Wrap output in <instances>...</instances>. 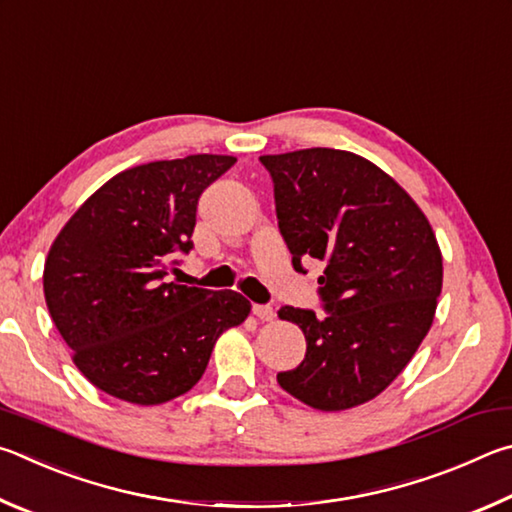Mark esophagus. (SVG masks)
Listing matches in <instances>:
<instances>
[{
    "mask_svg": "<svg viewBox=\"0 0 512 512\" xmlns=\"http://www.w3.org/2000/svg\"><path fill=\"white\" fill-rule=\"evenodd\" d=\"M254 315L261 319V321H272L274 317H276V312H274V308H270V306H261V303H256L254 306Z\"/></svg>",
    "mask_w": 512,
    "mask_h": 512,
    "instance_id": "34e87169",
    "label": "esophagus"
}]
</instances>
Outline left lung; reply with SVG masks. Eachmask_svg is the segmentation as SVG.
<instances>
[{"instance_id":"obj_1","label":"left lung","mask_w":512,"mask_h":512,"mask_svg":"<svg viewBox=\"0 0 512 512\" xmlns=\"http://www.w3.org/2000/svg\"><path fill=\"white\" fill-rule=\"evenodd\" d=\"M294 270L326 263L328 315L285 306L306 335V360L276 375L303 405L344 411L373 400L405 371L432 328L443 256L423 209L373 161L335 148L263 155Z\"/></svg>"}]
</instances>
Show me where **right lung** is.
Listing matches in <instances>:
<instances>
[{
  "mask_svg": "<svg viewBox=\"0 0 512 512\" xmlns=\"http://www.w3.org/2000/svg\"><path fill=\"white\" fill-rule=\"evenodd\" d=\"M236 164L229 155L150 161L98 188L44 261V301L76 369L132 405H161L202 378L218 337L249 317L233 290L166 283L193 247L197 200Z\"/></svg>",
  "mask_w": 512,
  "mask_h": 512,
  "instance_id": "obj_1",
  "label": "right lung"
}]
</instances>
